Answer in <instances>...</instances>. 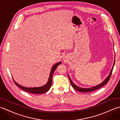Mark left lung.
Returning <instances> with one entry per match:
<instances>
[{"instance_id":"8db88e82","label":"left lung","mask_w":120,"mask_h":120,"mask_svg":"<svg viewBox=\"0 0 120 120\" xmlns=\"http://www.w3.org/2000/svg\"><path fill=\"white\" fill-rule=\"evenodd\" d=\"M114 63H115V61L114 62V64H113V67H112V70L111 71L110 74H109V75L108 76V77L106 79L103 81L102 83H101V84H99V85H98V86H93V87H92V88H80V87H79V86H76L75 85H74V84L73 83L72 80H71L70 77H69V76H68V78H69V80L70 81V82L71 83V85H72V86H73V88L74 89H75L76 90H77L78 91H79V92H92V91H95V90H97V89H98L99 88H101L104 85H105L108 82L109 79H110V78L111 77V74H112V73L113 67H114Z\"/></svg>"}]
</instances>
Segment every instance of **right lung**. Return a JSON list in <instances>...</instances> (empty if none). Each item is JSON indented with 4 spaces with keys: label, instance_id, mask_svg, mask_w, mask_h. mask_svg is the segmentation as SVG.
Segmentation results:
<instances>
[{
    "label": "right lung",
    "instance_id": "right-lung-1",
    "mask_svg": "<svg viewBox=\"0 0 120 120\" xmlns=\"http://www.w3.org/2000/svg\"><path fill=\"white\" fill-rule=\"evenodd\" d=\"M60 64H61V62H59L57 63H56V64H55L53 66V67L52 68V71H51L50 72V76H49V79H48V82L45 86H41V87H39V88H26V87H24V86L19 85V84L15 82V81L13 80H13L15 84L17 86H19V87L20 88H21L23 90L27 92L33 93V94H43V93H46L49 90L51 86H52V75H53V73H54V71H55L56 68L58 67V66Z\"/></svg>",
    "mask_w": 120,
    "mask_h": 120
}]
</instances>
